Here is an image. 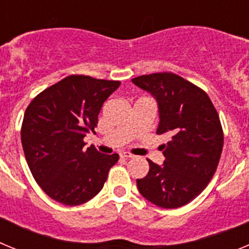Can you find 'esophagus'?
I'll return each instance as SVG.
<instances>
[{"label":"esophagus","instance_id":"34e87169","mask_svg":"<svg viewBox=\"0 0 249 249\" xmlns=\"http://www.w3.org/2000/svg\"><path fill=\"white\" fill-rule=\"evenodd\" d=\"M121 157H123V158H133V157H135V156L132 155V153H129V152H122V153H121Z\"/></svg>","mask_w":249,"mask_h":249}]
</instances>
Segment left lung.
<instances>
[{
  "label": "left lung",
  "instance_id": "8db88e82",
  "mask_svg": "<svg viewBox=\"0 0 249 249\" xmlns=\"http://www.w3.org/2000/svg\"><path fill=\"white\" fill-rule=\"evenodd\" d=\"M156 98L160 112L157 135L168 133L162 144V166L148 160L146 177L137 179L147 201L162 208L190 203L214 175L222 148L223 129L208 94L171 72L143 74L132 80Z\"/></svg>",
  "mask_w": 249,
  "mask_h": 249
}]
</instances>
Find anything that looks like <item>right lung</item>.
I'll return each instance as SVG.
<instances>
[{
	"instance_id": "1",
	"label": "right lung",
	"mask_w": 249,
	"mask_h": 249,
	"mask_svg": "<svg viewBox=\"0 0 249 249\" xmlns=\"http://www.w3.org/2000/svg\"><path fill=\"white\" fill-rule=\"evenodd\" d=\"M120 81L68 76L46 89L26 108L21 142L35 181L46 195L78 206L102 190L120 156L102 155L83 138L97 127L98 113Z\"/></svg>"
}]
</instances>
